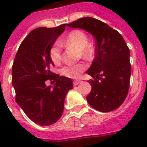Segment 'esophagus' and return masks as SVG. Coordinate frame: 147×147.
<instances>
[{"label": "esophagus", "instance_id": "1", "mask_svg": "<svg viewBox=\"0 0 147 147\" xmlns=\"http://www.w3.org/2000/svg\"><path fill=\"white\" fill-rule=\"evenodd\" d=\"M79 83H81V81L80 80H74L73 81V85H78Z\"/></svg>", "mask_w": 147, "mask_h": 147}]
</instances>
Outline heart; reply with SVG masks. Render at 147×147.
<instances>
[{
	"instance_id": "b5f03b06",
	"label": "heart",
	"mask_w": 147,
	"mask_h": 147,
	"mask_svg": "<svg viewBox=\"0 0 147 147\" xmlns=\"http://www.w3.org/2000/svg\"><path fill=\"white\" fill-rule=\"evenodd\" d=\"M88 38L83 31L74 30L67 35L64 40L54 42L49 49V57L55 65L59 64L62 60V45L74 46L79 49L81 56L85 59H91L93 56V49L88 45ZM86 66L83 63L69 64L65 65L61 71L63 76L69 78H78Z\"/></svg>"
}]
</instances>
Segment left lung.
I'll list each match as a JSON object with an SVG mask.
<instances>
[{"label": "left lung", "mask_w": 147, "mask_h": 147, "mask_svg": "<svg viewBox=\"0 0 147 147\" xmlns=\"http://www.w3.org/2000/svg\"><path fill=\"white\" fill-rule=\"evenodd\" d=\"M67 26L84 29L96 40L95 57L86 73L92 91L86 97L93 108L100 112L117 109L127 96L131 65L130 49L123 36L107 24L92 17H83Z\"/></svg>", "instance_id": "obj_1"}]
</instances>
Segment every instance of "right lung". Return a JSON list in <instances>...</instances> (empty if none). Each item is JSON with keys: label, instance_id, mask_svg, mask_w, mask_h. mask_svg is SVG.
<instances>
[{"label": "right lung", "instance_id": "add662e5", "mask_svg": "<svg viewBox=\"0 0 147 147\" xmlns=\"http://www.w3.org/2000/svg\"><path fill=\"white\" fill-rule=\"evenodd\" d=\"M65 28V24L34 29L21 42L12 65L15 100L31 121L41 126L61 117L66 94L73 88L70 78L51 71L54 64L49 49ZM47 80L55 82V87L47 86Z\"/></svg>", "mask_w": 147, "mask_h": 147}]
</instances>
